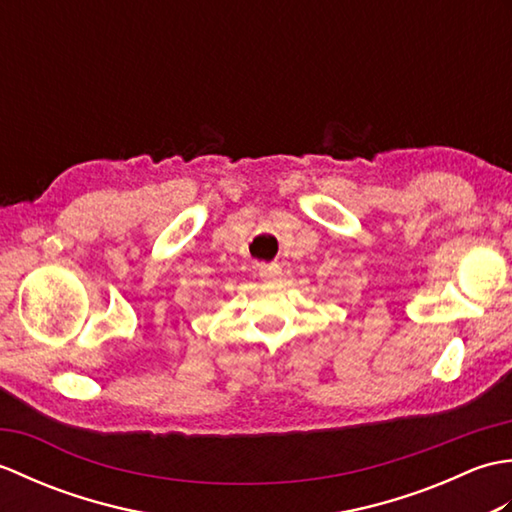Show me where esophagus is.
<instances>
[{
  "instance_id": "esophagus-1",
  "label": "esophagus",
  "mask_w": 512,
  "mask_h": 512,
  "mask_svg": "<svg viewBox=\"0 0 512 512\" xmlns=\"http://www.w3.org/2000/svg\"><path fill=\"white\" fill-rule=\"evenodd\" d=\"M259 275L264 281H277L281 277V266L279 264H264L259 268Z\"/></svg>"
}]
</instances>
